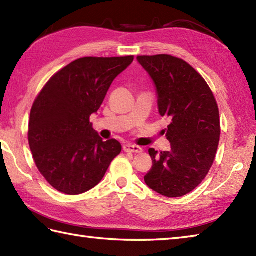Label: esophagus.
I'll list each match as a JSON object with an SVG mask.
<instances>
[{
	"mask_svg": "<svg viewBox=\"0 0 256 256\" xmlns=\"http://www.w3.org/2000/svg\"><path fill=\"white\" fill-rule=\"evenodd\" d=\"M123 150L128 153H141L143 150L138 146V145H132V144H125L123 146Z\"/></svg>",
	"mask_w": 256,
	"mask_h": 256,
	"instance_id": "obj_1",
	"label": "esophagus"
}]
</instances>
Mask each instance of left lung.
Returning a JSON list of instances; mask_svg holds the SVG:
<instances>
[{
    "label": "left lung",
    "mask_w": 256,
    "mask_h": 256,
    "mask_svg": "<svg viewBox=\"0 0 256 256\" xmlns=\"http://www.w3.org/2000/svg\"><path fill=\"white\" fill-rule=\"evenodd\" d=\"M136 60L156 88L158 113L171 121V150H148L153 165L144 181L164 196H183L201 184L214 162L221 134L216 101L205 80L183 60L168 54Z\"/></svg>",
    "instance_id": "obj_1"
}]
</instances>
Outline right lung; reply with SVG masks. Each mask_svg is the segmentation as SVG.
I'll use <instances>...</instances> for the list:
<instances>
[{"instance_id":"right-lung-1","label":"right lung","mask_w":256,"mask_h":256,"mask_svg":"<svg viewBox=\"0 0 256 256\" xmlns=\"http://www.w3.org/2000/svg\"><path fill=\"white\" fill-rule=\"evenodd\" d=\"M133 60L132 55L75 60L54 74L35 98L30 148L38 171L58 192L78 195L96 186L121 153L116 140L104 142L98 136L90 116Z\"/></svg>"}]
</instances>
